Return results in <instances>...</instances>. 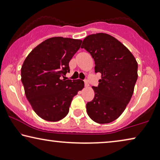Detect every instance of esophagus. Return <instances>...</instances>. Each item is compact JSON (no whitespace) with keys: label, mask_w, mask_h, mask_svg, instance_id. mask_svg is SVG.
Segmentation results:
<instances>
[{"label":"esophagus","mask_w":160,"mask_h":160,"mask_svg":"<svg viewBox=\"0 0 160 160\" xmlns=\"http://www.w3.org/2000/svg\"><path fill=\"white\" fill-rule=\"evenodd\" d=\"M88 86H89V83H88V80H85V87H88Z\"/></svg>","instance_id":"esophagus-1"}]
</instances>
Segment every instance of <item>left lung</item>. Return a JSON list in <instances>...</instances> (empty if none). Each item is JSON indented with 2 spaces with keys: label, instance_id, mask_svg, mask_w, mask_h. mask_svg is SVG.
Wrapping results in <instances>:
<instances>
[{
  "label": "left lung",
  "instance_id": "obj_1",
  "mask_svg": "<svg viewBox=\"0 0 160 160\" xmlns=\"http://www.w3.org/2000/svg\"><path fill=\"white\" fill-rule=\"evenodd\" d=\"M81 48L91 54L95 72L101 73L95 96L86 104L87 113L98 123L117 119L132 98L137 80L138 64L132 52L115 37L105 33L88 35Z\"/></svg>",
  "mask_w": 160,
  "mask_h": 160
}]
</instances>
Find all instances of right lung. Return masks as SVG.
<instances>
[{
  "label": "right lung",
  "instance_id": "1",
  "mask_svg": "<svg viewBox=\"0 0 160 160\" xmlns=\"http://www.w3.org/2000/svg\"><path fill=\"white\" fill-rule=\"evenodd\" d=\"M82 40L52 37L37 45L21 67V82L27 98L36 113L44 120L60 121L68 115L71 102L84 88L78 80H62L70 72L69 62Z\"/></svg>",
  "mask_w": 160,
  "mask_h": 160
}]
</instances>
